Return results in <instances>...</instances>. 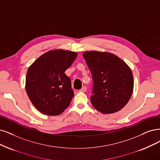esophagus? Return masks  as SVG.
<instances>
[{
    "instance_id": "1",
    "label": "esophagus",
    "mask_w": 160,
    "mask_h": 160,
    "mask_svg": "<svg viewBox=\"0 0 160 160\" xmlns=\"http://www.w3.org/2000/svg\"><path fill=\"white\" fill-rule=\"evenodd\" d=\"M86 91V87H85V86L82 87L81 89L79 90V92H85Z\"/></svg>"
}]
</instances>
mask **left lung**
Listing matches in <instances>:
<instances>
[{
  "label": "left lung",
  "instance_id": "1",
  "mask_svg": "<svg viewBox=\"0 0 160 160\" xmlns=\"http://www.w3.org/2000/svg\"><path fill=\"white\" fill-rule=\"evenodd\" d=\"M83 57L93 79L92 104L103 114L120 111L131 99L134 88L132 72L122 60L112 53L86 51Z\"/></svg>",
  "mask_w": 160,
  "mask_h": 160
}]
</instances>
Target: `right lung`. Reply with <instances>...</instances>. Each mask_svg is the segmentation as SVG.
<instances>
[{
	"mask_svg": "<svg viewBox=\"0 0 160 160\" xmlns=\"http://www.w3.org/2000/svg\"><path fill=\"white\" fill-rule=\"evenodd\" d=\"M77 55L62 49L52 50L40 56L29 67L26 90L32 104L47 115H58L66 109L74 96L71 81L64 72Z\"/></svg>",
	"mask_w": 160,
	"mask_h": 160,
	"instance_id": "obj_1",
	"label": "right lung"
}]
</instances>
